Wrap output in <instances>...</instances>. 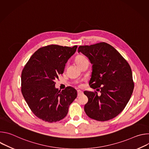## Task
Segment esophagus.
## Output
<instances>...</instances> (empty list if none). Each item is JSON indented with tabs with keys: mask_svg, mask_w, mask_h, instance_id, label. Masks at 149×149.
<instances>
[{
	"mask_svg": "<svg viewBox=\"0 0 149 149\" xmlns=\"http://www.w3.org/2000/svg\"><path fill=\"white\" fill-rule=\"evenodd\" d=\"M82 94H83V92H82V91H81V90H78V91H77L78 96H79V95H81Z\"/></svg>",
	"mask_w": 149,
	"mask_h": 149,
	"instance_id": "obj_1",
	"label": "esophagus"
}]
</instances>
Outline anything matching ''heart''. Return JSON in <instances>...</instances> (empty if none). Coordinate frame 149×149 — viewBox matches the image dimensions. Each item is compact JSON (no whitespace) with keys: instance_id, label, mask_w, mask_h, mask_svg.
Returning <instances> with one entry per match:
<instances>
[{"instance_id":"b5f03b06","label":"heart","mask_w":149,"mask_h":149,"mask_svg":"<svg viewBox=\"0 0 149 149\" xmlns=\"http://www.w3.org/2000/svg\"><path fill=\"white\" fill-rule=\"evenodd\" d=\"M86 59H87V58L85 56H84L82 55H78L76 56L75 60L76 63L79 65L82 62H83L84 60H86Z\"/></svg>"}]
</instances>
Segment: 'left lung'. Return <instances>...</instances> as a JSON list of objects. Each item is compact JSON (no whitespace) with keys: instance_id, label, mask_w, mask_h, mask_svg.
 <instances>
[{"instance_id":"1","label":"left lung","mask_w":149,"mask_h":149,"mask_svg":"<svg viewBox=\"0 0 149 149\" xmlns=\"http://www.w3.org/2000/svg\"><path fill=\"white\" fill-rule=\"evenodd\" d=\"M78 52L93 64L89 85L97 92L85 91L88 101L84 111L91 118L105 121L118 116L130 99L134 89L132 69L127 61L111 45L100 42L79 46Z\"/></svg>"}]
</instances>
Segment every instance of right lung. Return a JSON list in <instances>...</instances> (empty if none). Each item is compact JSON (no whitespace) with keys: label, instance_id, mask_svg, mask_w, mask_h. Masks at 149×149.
<instances>
[{"label":"right lung","instance_id":"add662e5","mask_svg":"<svg viewBox=\"0 0 149 149\" xmlns=\"http://www.w3.org/2000/svg\"><path fill=\"white\" fill-rule=\"evenodd\" d=\"M73 47L50 45L38 49L30 58L21 74V91L32 113L48 123L58 121L68 112L77 97L71 87L58 90L55 80L63 74L65 63L74 54Z\"/></svg>","mask_w":149,"mask_h":149}]
</instances>
